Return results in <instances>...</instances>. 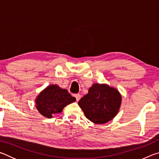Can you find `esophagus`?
<instances>
[{"label":"esophagus","mask_w":159,"mask_h":159,"mask_svg":"<svg viewBox=\"0 0 159 159\" xmlns=\"http://www.w3.org/2000/svg\"><path fill=\"white\" fill-rule=\"evenodd\" d=\"M75 98H76V101L78 102V101L80 100V98H81V95H80V94H76V95H75Z\"/></svg>","instance_id":"esophagus-1"}]
</instances>
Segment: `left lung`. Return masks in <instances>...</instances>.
<instances>
[{
  "label": "left lung",
  "instance_id": "1",
  "mask_svg": "<svg viewBox=\"0 0 159 159\" xmlns=\"http://www.w3.org/2000/svg\"><path fill=\"white\" fill-rule=\"evenodd\" d=\"M121 104V95L106 84H93L88 93L79 102L85 117L97 124H104L117 114Z\"/></svg>",
  "mask_w": 159,
  "mask_h": 159
}]
</instances>
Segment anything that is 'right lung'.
Here are the masks:
<instances>
[{
  "mask_svg": "<svg viewBox=\"0 0 159 159\" xmlns=\"http://www.w3.org/2000/svg\"><path fill=\"white\" fill-rule=\"evenodd\" d=\"M76 101L66 89L57 85H51L38 95L36 99V108L45 117L50 118L52 114L62 111L64 107Z\"/></svg>",
  "mask_w": 159,
  "mask_h": 159,
  "instance_id": "obj_1",
  "label": "right lung"
}]
</instances>
